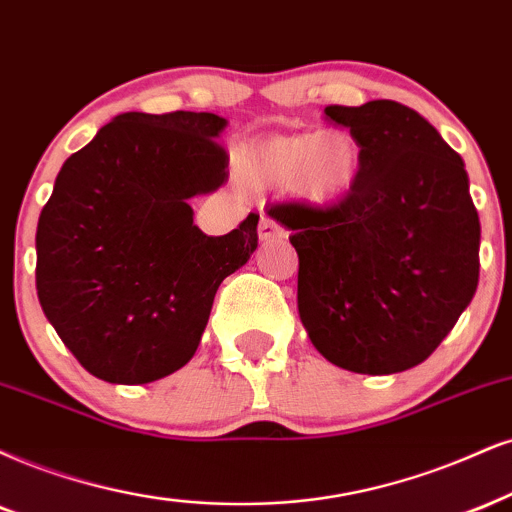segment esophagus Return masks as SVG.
I'll list each match as a JSON object with an SVG mask.
<instances>
[{
    "label": "esophagus",
    "mask_w": 512,
    "mask_h": 512,
    "mask_svg": "<svg viewBox=\"0 0 512 512\" xmlns=\"http://www.w3.org/2000/svg\"><path fill=\"white\" fill-rule=\"evenodd\" d=\"M280 237H285V230H282L273 218L263 216L261 225H258V239H261V242H270V239H280Z\"/></svg>",
    "instance_id": "esophagus-1"
}]
</instances>
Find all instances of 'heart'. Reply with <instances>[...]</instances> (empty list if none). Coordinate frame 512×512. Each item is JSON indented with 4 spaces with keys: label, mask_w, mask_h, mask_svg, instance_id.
<instances>
[{
    "label": "heart",
    "mask_w": 512,
    "mask_h": 512,
    "mask_svg": "<svg viewBox=\"0 0 512 512\" xmlns=\"http://www.w3.org/2000/svg\"><path fill=\"white\" fill-rule=\"evenodd\" d=\"M361 147L346 130L275 135L242 154L239 168L251 185L292 189L313 206H334L349 197L361 175Z\"/></svg>",
    "instance_id": "heart-1"
}]
</instances>
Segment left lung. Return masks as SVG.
Returning <instances> with one entry per match:
<instances>
[{
	"mask_svg": "<svg viewBox=\"0 0 512 512\" xmlns=\"http://www.w3.org/2000/svg\"><path fill=\"white\" fill-rule=\"evenodd\" d=\"M361 147L349 197L277 204L299 254V315L327 361L361 375L432 356L479 282V216L465 163L434 125L399 102L327 106Z\"/></svg>",
	"mask_w": 512,
	"mask_h": 512,
	"instance_id": "left-lung-1",
	"label": "left lung"
}]
</instances>
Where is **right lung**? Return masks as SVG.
<instances>
[{
	"instance_id": "1",
	"label": "right lung",
	"mask_w": 512,
	"mask_h": 512,
	"mask_svg": "<svg viewBox=\"0 0 512 512\" xmlns=\"http://www.w3.org/2000/svg\"><path fill=\"white\" fill-rule=\"evenodd\" d=\"M216 113L116 116L68 156L37 223V299L90 375L147 384L189 363L258 216L208 237L189 199L227 180Z\"/></svg>"
}]
</instances>
